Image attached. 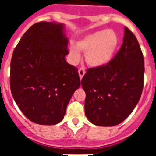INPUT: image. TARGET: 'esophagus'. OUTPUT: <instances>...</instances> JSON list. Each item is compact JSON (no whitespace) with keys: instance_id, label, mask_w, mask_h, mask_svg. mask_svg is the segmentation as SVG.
I'll return each instance as SVG.
<instances>
[{"instance_id":"1","label":"esophagus","mask_w":156,"mask_h":156,"mask_svg":"<svg viewBox=\"0 0 156 156\" xmlns=\"http://www.w3.org/2000/svg\"><path fill=\"white\" fill-rule=\"evenodd\" d=\"M86 70L84 68H80L78 69V73H79V77H80V78H83V77L84 76Z\"/></svg>"}]
</instances>
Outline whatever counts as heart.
Returning <instances> with one entry per match:
<instances>
[{
    "mask_svg": "<svg viewBox=\"0 0 156 156\" xmlns=\"http://www.w3.org/2000/svg\"><path fill=\"white\" fill-rule=\"evenodd\" d=\"M120 44L116 31L104 30L90 34L79 40L77 46L70 44L69 52L74 61L80 58V50L86 52V61L94 67L104 66L110 62Z\"/></svg>",
    "mask_w": 156,
    "mask_h": 156,
    "instance_id": "heart-1",
    "label": "heart"
}]
</instances>
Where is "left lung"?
Masks as SVG:
<instances>
[{
  "instance_id": "1",
  "label": "left lung",
  "mask_w": 156,
  "mask_h": 156,
  "mask_svg": "<svg viewBox=\"0 0 156 156\" xmlns=\"http://www.w3.org/2000/svg\"><path fill=\"white\" fill-rule=\"evenodd\" d=\"M144 58L137 38L125 27L123 44L109 63L89 68L82 79L85 114L92 124L113 126L125 121L140 100Z\"/></svg>"
}]
</instances>
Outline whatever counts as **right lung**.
<instances>
[{
  "mask_svg": "<svg viewBox=\"0 0 156 156\" xmlns=\"http://www.w3.org/2000/svg\"><path fill=\"white\" fill-rule=\"evenodd\" d=\"M61 23L40 22L28 29L13 50L9 85L13 99L30 121L56 125L80 87L78 69L66 61L68 39Z\"/></svg>",
  "mask_w": 156,
  "mask_h": 156,
  "instance_id": "1",
  "label": "right lung"
}]
</instances>
